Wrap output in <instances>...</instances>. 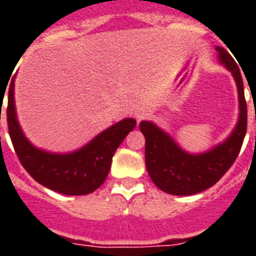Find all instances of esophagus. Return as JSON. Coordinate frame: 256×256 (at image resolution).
<instances>
[{"label": "esophagus", "mask_w": 256, "mask_h": 256, "mask_svg": "<svg viewBox=\"0 0 256 256\" xmlns=\"http://www.w3.org/2000/svg\"><path fill=\"white\" fill-rule=\"evenodd\" d=\"M142 118H144V112H142V111L136 112V119H137V122H140V120H141Z\"/></svg>", "instance_id": "34e87169"}]
</instances>
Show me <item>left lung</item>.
<instances>
[{"instance_id": "left-lung-1", "label": "left lung", "mask_w": 256, "mask_h": 256, "mask_svg": "<svg viewBox=\"0 0 256 256\" xmlns=\"http://www.w3.org/2000/svg\"><path fill=\"white\" fill-rule=\"evenodd\" d=\"M216 62L233 75L238 96V118L232 133L206 152L190 154L170 134L150 120L140 123L145 137V166L152 182L168 194L189 196L211 188L236 160L247 132V104L240 70L226 49L215 46Z\"/></svg>"}]
</instances>
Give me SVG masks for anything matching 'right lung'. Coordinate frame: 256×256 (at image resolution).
I'll return each instance as SVG.
<instances>
[{
    "mask_svg": "<svg viewBox=\"0 0 256 256\" xmlns=\"http://www.w3.org/2000/svg\"><path fill=\"white\" fill-rule=\"evenodd\" d=\"M6 118L14 150L28 174L44 186L70 196L88 194L100 188L110 172L115 150L137 123L133 118H124L71 152L42 150L26 137L20 126L14 104V78L8 89Z\"/></svg>",
    "mask_w": 256,
    "mask_h": 256,
    "instance_id": "obj_1",
    "label": "right lung"
}]
</instances>
